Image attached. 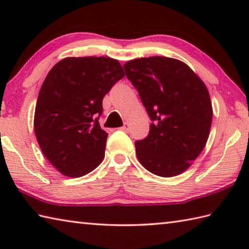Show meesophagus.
<instances>
[{
    "mask_svg": "<svg viewBox=\"0 0 249 249\" xmlns=\"http://www.w3.org/2000/svg\"><path fill=\"white\" fill-rule=\"evenodd\" d=\"M122 130H123V132H125V133H129L130 125H129L128 123H125V124L123 125V127H122Z\"/></svg>",
    "mask_w": 249,
    "mask_h": 249,
    "instance_id": "obj_1",
    "label": "esophagus"
}]
</instances>
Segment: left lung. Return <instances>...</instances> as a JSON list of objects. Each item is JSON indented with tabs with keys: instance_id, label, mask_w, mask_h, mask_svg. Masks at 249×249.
I'll list each match as a JSON object with an SVG mask.
<instances>
[{
	"instance_id": "obj_1",
	"label": "left lung",
	"mask_w": 249,
	"mask_h": 249,
	"mask_svg": "<svg viewBox=\"0 0 249 249\" xmlns=\"http://www.w3.org/2000/svg\"><path fill=\"white\" fill-rule=\"evenodd\" d=\"M124 70L153 122L148 136L135 142L138 160L156 176L182 174L209 138L213 111L205 84L174 58L134 59Z\"/></svg>"
}]
</instances>
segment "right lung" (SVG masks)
Here are the masks:
<instances>
[{
  "label": "right lung",
  "instance_id": "1",
  "mask_svg": "<svg viewBox=\"0 0 249 249\" xmlns=\"http://www.w3.org/2000/svg\"><path fill=\"white\" fill-rule=\"evenodd\" d=\"M124 77L108 57H69L49 71L37 99L34 128L40 149L62 175L89 174L104 158L107 133L101 128L104 95Z\"/></svg>",
  "mask_w": 249,
  "mask_h": 249
}]
</instances>
